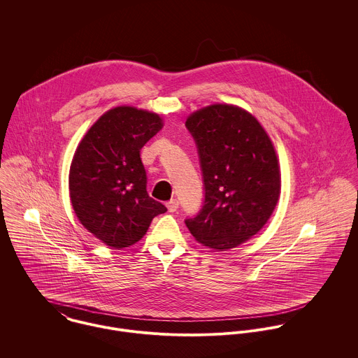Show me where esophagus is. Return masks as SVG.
<instances>
[{
	"mask_svg": "<svg viewBox=\"0 0 358 358\" xmlns=\"http://www.w3.org/2000/svg\"><path fill=\"white\" fill-rule=\"evenodd\" d=\"M166 208H168V210L169 212H176L178 210V208H179V203H178V200H171V201H168L166 203Z\"/></svg>",
	"mask_w": 358,
	"mask_h": 358,
	"instance_id": "obj_1",
	"label": "esophagus"
}]
</instances>
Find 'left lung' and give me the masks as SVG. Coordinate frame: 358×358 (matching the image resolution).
<instances>
[{
  "label": "left lung",
  "mask_w": 358,
  "mask_h": 358,
  "mask_svg": "<svg viewBox=\"0 0 358 358\" xmlns=\"http://www.w3.org/2000/svg\"><path fill=\"white\" fill-rule=\"evenodd\" d=\"M186 128L199 152L204 203L185 223L205 247L234 248L255 236L278 201L281 176L273 143L255 117L230 104L193 113Z\"/></svg>",
  "instance_id": "obj_1"
}]
</instances>
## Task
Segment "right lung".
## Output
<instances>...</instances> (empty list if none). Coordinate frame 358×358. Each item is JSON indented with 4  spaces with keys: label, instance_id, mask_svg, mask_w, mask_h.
Returning <instances> with one entry per match:
<instances>
[{
    "label": "right lung",
    "instance_id": "right-lung-1",
    "mask_svg": "<svg viewBox=\"0 0 358 358\" xmlns=\"http://www.w3.org/2000/svg\"><path fill=\"white\" fill-rule=\"evenodd\" d=\"M162 128L145 110L121 106L91 127L74 154L69 186L73 209L95 237L120 250L138 243L166 208L146 190L142 148Z\"/></svg>",
    "mask_w": 358,
    "mask_h": 358
}]
</instances>
